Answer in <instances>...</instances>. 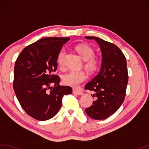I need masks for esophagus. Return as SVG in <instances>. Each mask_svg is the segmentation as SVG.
I'll list each match as a JSON object with an SVG mask.
<instances>
[{"label":"esophagus","mask_w":149,"mask_h":149,"mask_svg":"<svg viewBox=\"0 0 149 149\" xmlns=\"http://www.w3.org/2000/svg\"><path fill=\"white\" fill-rule=\"evenodd\" d=\"M72 92H73L74 94H77L78 95H81L82 94H83L82 91H79V90H77V89H73V90H72Z\"/></svg>","instance_id":"esophagus-1"}]
</instances>
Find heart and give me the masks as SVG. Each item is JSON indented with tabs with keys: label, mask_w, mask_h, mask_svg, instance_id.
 Returning a JSON list of instances; mask_svg holds the SVG:
<instances>
[{
	"label": "heart",
	"mask_w": 149,
	"mask_h": 149,
	"mask_svg": "<svg viewBox=\"0 0 149 149\" xmlns=\"http://www.w3.org/2000/svg\"><path fill=\"white\" fill-rule=\"evenodd\" d=\"M81 57L85 60L84 67L90 72H96L100 68L101 63L98 58L94 57L95 51L91 46L88 45H79L75 47ZM65 51L61 49L58 53L57 62L60 67H62L64 64ZM87 78V74L84 71L71 70L65 74L63 77L64 84L72 87H77Z\"/></svg>",
	"instance_id": "heart-1"
}]
</instances>
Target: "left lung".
<instances>
[{"label": "left lung", "instance_id": "1", "mask_svg": "<svg viewBox=\"0 0 149 149\" xmlns=\"http://www.w3.org/2000/svg\"><path fill=\"white\" fill-rule=\"evenodd\" d=\"M85 38L97 41L102 55L100 72L85 87V90L94 91L93 99L95 97L85 112L94 119H105L115 113L124 101L128 82L126 58L111 42L93 36Z\"/></svg>", "mask_w": 149, "mask_h": 149}]
</instances>
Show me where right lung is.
Segmentation results:
<instances>
[{
    "instance_id": "obj_1",
    "label": "right lung",
    "mask_w": 149,
    "mask_h": 149,
    "mask_svg": "<svg viewBox=\"0 0 149 149\" xmlns=\"http://www.w3.org/2000/svg\"><path fill=\"white\" fill-rule=\"evenodd\" d=\"M69 39L58 37L39 39L24 48L15 62V94L24 111L36 120L54 117L60 110L64 95L72 93L71 87L59 85L61 78L54 74L57 68L58 53Z\"/></svg>"
}]
</instances>
